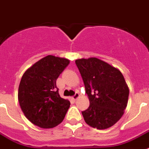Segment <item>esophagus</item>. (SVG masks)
Wrapping results in <instances>:
<instances>
[{
	"instance_id": "34e87169",
	"label": "esophagus",
	"mask_w": 149,
	"mask_h": 149,
	"mask_svg": "<svg viewBox=\"0 0 149 149\" xmlns=\"http://www.w3.org/2000/svg\"><path fill=\"white\" fill-rule=\"evenodd\" d=\"M79 97V92H76L74 95L72 96V99L74 100V101H76Z\"/></svg>"
}]
</instances>
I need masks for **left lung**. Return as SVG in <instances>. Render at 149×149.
I'll return each mask as SVG.
<instances>
[{
    "label": "left lung",
    "instance_id": "left-lung-1",
    "mask_svg": "<svg viewBox=\"0 0 149 149\" xmlns=\"http://www.w3.org/2000/svg\"><path fill=\"white\" fill-rule=\"evenodd\" d=\"M76 64L90 102L88 109L82 111L86 123L98 130L112 127L123 116L128 102L129 88L123 74L96 57L78 59Z\"/></svg>",
    "mask_w": 149,
    "mask_h": 149
}]
</instances>
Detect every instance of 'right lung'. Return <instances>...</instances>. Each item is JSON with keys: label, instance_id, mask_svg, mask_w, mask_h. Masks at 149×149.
<instances>
[{"label": "right lung", "instance_id": "1", "mask_svg": "<svg viewBox=\"0 0 149 149\" xmlns=\"http://www.w3.org/2000/svg\"><path fill=\"white\" fill-rule=\"evenodd\" d=\"M70 61L48 55L22 75L19 86V105L26 118L42 128H53L63 121L70 102L62 98L56 81Z\"/></svg>", "mask_w": 149, "mask_h": 149}]
</instances>
